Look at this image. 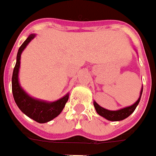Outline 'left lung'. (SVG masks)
Segmentation results:
<instances>
[{
  "label": "left lung",
  "mask_w": 156,
  "mask_h": 156,
  "mask_svg": "<svg viewBox=\"0 0 156 156\" xmlns=\"http://www.w3.org/2000/svg\"><path fill=\"white\" fill-rule=\"evenodd\" d=\"M142 93H143V88H142L141 92H140V98L135 102V103H134L130 107H125V108H122L121 110H119V111H108L107 109H104L100 107L96 102H94V106L95 107L97 113L101 115V116H102V117H104L105 119H107V120H110V121H120V120L124 119L130 116L135 111V108H136V107H137L140 101Z\"/></svg>",
  "instance_id": "8db88e82"
}]
</instances>
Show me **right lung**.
Wrapping results in <instances>:
<instances>
[{
  "instance_id": "obj_1",
  "label": "right lung",
  "mask_w": 156,
  "mask_h": 156,
  "mask_svg": "<svg viewBox=\"0 0 156 156\" xmlns=\"http://www.w3.org/2000/svg\"><path fill=\"white\" fill-rule=\"evenodd\" d=\"M34 37L35 34H30L19 48L16 55V65L12 72V91L16 104L25 115L36 122L45 123L56 118L62 112L69 99V94H67L66 95L56 102H47L31 98L20 87L18 82V72L20 68L21 54L24 49L26 47V45Z\"/></svg>"
}]
</instances>
